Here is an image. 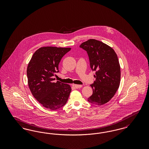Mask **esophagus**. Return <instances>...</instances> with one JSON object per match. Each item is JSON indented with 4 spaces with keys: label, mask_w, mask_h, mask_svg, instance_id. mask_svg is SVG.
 Here are the masks:
<instances>
[{
    "label": "esophagus",
    "mask_w": 149,
    "mask_h": 149,
    "mask_svg": "<svg viewBox=\"0 0 149 149\" xmlns=\"http://www.w3.org/2000/svg\"><path fill=\"white\" fill-rule=\"evenodd\" d=\"M74 88L78 89V88H81L82 87V85H77V84H73L72 85Z\"/></svg>",
    "instance_id": "1"
}]
</instances>
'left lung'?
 <instances>
[{"instance_id": "left-lung-1", "label": "left lung", "mask_w": 149, "mask_h": 149, "mask_svg": "<svg viewBox=\"0 0 149 149\" xmlns=\"http://www.w3.org/2000/svg\"><path fill=\"white\" fill-rule=\"evenodd\" d=\"M79 47L86 51L90 67L95 71V80L91 85L92 95L88 101L95 105H103L112 99L120 86V69L118 57L112 48L94 39L82 43Z\"/></svg>"}]
</instances>
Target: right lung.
Instances as JSON below:
<instances>
[{
  "mask_svg": "<svg viewBox=\"0 0 149 149\" xmlns=\"http://www.w3.org/2000/svg\"><path fill=\"white\" fill-rule=\"evenodd\" d=\"M71 48L43 47L37 50L29 63L27 75L29 88L33 97L43 106L56 110L66 103L70 86L55 80L58 64Z\"/></svg>",
  "mask_w": 149,
  "mask_h": 149,
  "instance_id": "obj_1",
  "label": "right lung"
}]
</instances>
